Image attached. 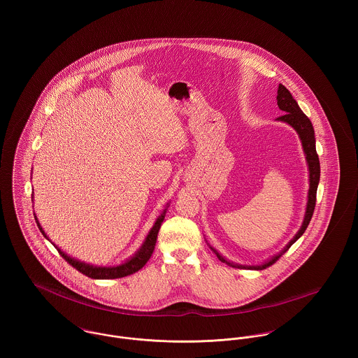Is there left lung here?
<instances>
[{"instance_id": "8db88e82", "label": "left lung", "mask_w": 358, "mask_h": 358, "mask_svg": "<svg viewBox=\"0 0 358 358\" xmlns=\"http://www.w3.org/2000/svg\"><path fill=\"white\" fill-rule=\"evenodd\" d=\"M277 104L280 107V110L284 113L281 117L277 118V121H282L287 122L288 125H291L296 134L299 135V139L302 142V148L306 155L307 166H308V194H307L306 212H305V217L302 222L301 229L298 230V233L294 236V238L284 247V250L277 254V255L271 256L270 259H267L264 263L262 264H255V266H243V264H237L233 262H229L226 257L220 255L215 248H212L209 244V248L213 251V254L217 256V259L223 263H227L231 267H238V268H251V270H263L268 266H271L273 263H275L282 254H285L289 247L302 237V234L305 233V230L310 223V219L313 216L314 212V206H315V196H317V187H318V182H320V159L317 155L315 150V136H314V128L311 125V121L307 118L306 114L301 110L298 102L292 98L291 92L282 85H278V91H277Z\"/></svg>"}]
</instances>
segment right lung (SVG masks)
Masks as SVG:
<instances>
[{
    "instance_id": "right-lung-1",
    "label": "right lung",
    "mask_w": 358,
    "mask_h": 358,
    "mask_svg": "<svg viewBox=\"0 0 358 358\" xmlns=\"http://www.w3.org/2000/svg\"><path fill=\"white\" fill-rule=\"evenodd\" d=\"M34 199V197H31ZM33 201V200H31ZM169 206V203L165 206V209L161 212V215L155 219L154 222L153 227L150 229L149 234L146 236L142 247L138 250V252H135V255L131 256L129 259H127L124 263L121 264H117V266H94L91 263H85V262H81L78 259H74L71 256L67 255L66 252H63L59 247H56L51 240L48 238V236L45 234V231L43 230L36 213H34V217H36V223L40 229V231L43 233V236L50 240L52 244L55 245V248L59 251V254L62 255L63 259L67 260V263H70L73 267H76L80 273L85 274L87 277H91V278H95V280H113V278H121V277H125V275H129V274H134L136 273L138 270H141L146 263L148 260L150 259V256L153 254L154 247H155V241H157V234L159 231V227H161V223L165 217V213H166V209Z\"/></svg>"
}]
</instances>
